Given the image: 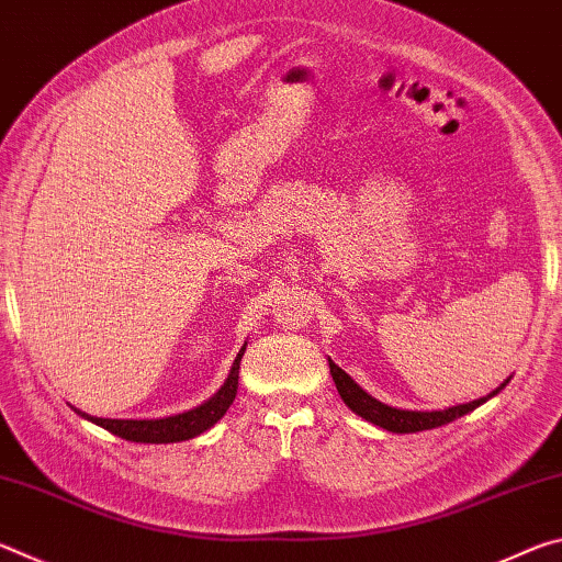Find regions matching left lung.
Returning a JSON list of instances; mask_svg holds the SVG:
<instances>
[{"label":"left lung","instance_id":"obj_1","mask_svg":"<svg viewBox=\"0 0 562 562\" xmlns=\"http://www.w3.org/2000/svg\"><path fill=\"white\" fill-rule=\"evenodd\" d=\"M329 372H331V379H335L339 396L345 398V404L351 408V412L359 414L361 418H367V422L382 426V429H386V431H394V434H416V431L436 429V426L456 422V418L473 412L475 406L488 402L491 396H496L501 389L506 386V384H501L496 392L488 396L475 398V402H469V404L443 408V412H406V408H394V406L376 402V398L369 396L347 372H341L335 361H329Z\"/></svg>","mask_w":562,"mask_h":562}]
</instances>
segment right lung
Segmentation results:
<instances>
[{
  "instance_id": "add662e5",
  "label": "right lung",
  "mask_w": 562,
  "mask_h": 562,
  "mask_svg": "<svg viewBox=\"0 0 562 562\" xmlns=\"http://www.w3.org/2000/svg\"><path fill=\"white\" fill-rule=\"evenodd\" d=\"M243 355H245V347L240 349V355L235 357L231 376L225 379L221 392H217L213 398H207L205 404L190 408L186 414H176L166 418H99L83 412L79 414L91 418L93 424L103 426V429L121 436V439L126 441H136V443L188 441L193 439V436H201L203 431L211 429L213 424L221 422V416L227 412V408H231L233 398L237 394V379H240Z\"/></svg>"
}]
</instances>
